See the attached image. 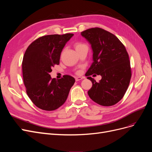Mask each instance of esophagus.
<instances>
[{"mask_svg":"<svg viewBox=\"0 0 152 152\" xmlns=\"http://www.w3.org/2000/svg\"><path fill=\"white\" fill-rule=\"evenodd\" d=\"M82 79H84V77H75V80L76 81H79V80H82Z\"/></svg>","mask_w":152,"mask_h":152,"instance_id":"34e87169","label":"esophagus"}]
</instances>
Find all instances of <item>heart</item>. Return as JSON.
<instances>
[{
	"label": "heart",
	"instance_id": "1",
	"mask_svg": "<svg viewBox=\"0 0 152 152\" xmlns=\"http://www.w3.org/2000/svg\"><path fill=\"white\" fill-rule=\"evenodd\" d=\"M83 46H85V45L83 44H81V43H77L75 45V47L76 50L77 49H80V48L83 47Z\"/></svg>",
	"mask_w": 152,
	"mask_h": 152
}]
</instances>
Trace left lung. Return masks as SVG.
<instances>
[{
    "mask_svg": "<svg viewBox=\"0 0 152 152\" xmlns=\"http://www.w3.org/2000/svg\"><path fill=\"white\" fill-rule=\"evenodd\" d=\"M81 35L91 45L93 53V62L86 73L93 83L88 95L100 105L115 104L124 97L131 78L126 49L115 35L102 28L87 29ZM93 73L102 76L99 83L89 77Z\"/></svg>",
    "mask_w": 152,
    "mask_h": 152,
    "instance_id": "8db88e82",
    "label": "left lung"
}]
</instances>
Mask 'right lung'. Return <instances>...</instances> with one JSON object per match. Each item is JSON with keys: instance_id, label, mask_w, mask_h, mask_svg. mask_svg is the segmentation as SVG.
<instances>
[{"instance_id": "add662e5", "label": "right lung", "mask_w": 152, "mask_h": 152, "mask_svg": "<svg viewBox=\"0 0 152 152\" xmlns=\"http://www.w3.org/2000/svg\"><path fill=\"white\" fill-rule=\"evenodd\" d=\"M73 34L49 35L34 40L25 53L22 62L23 82L27 95L38 108L53 111L66 102L75 79L64 75L52 79V67L59 65L61 53Z\"/></svg>"}]
</instances>
